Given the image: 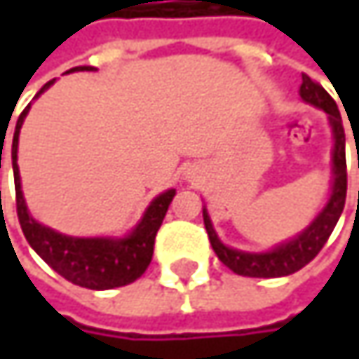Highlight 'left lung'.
Instances as JSON below:
<instances>
[{"label": "left lung", "instance_id": "left-lung-1", "mask_svg": "<svg viewBox=\"0 0 359 359\" xmlns=\"http://www.w3.org/2000/svg\"><path fill=\"white\" fill-rule=\"evenodd\" d=\"M302 97L324 109L330 118V126H332V135H334V149H332V172H334V182H332V195L326 203L323 212L318 214V218L293 241L276 248V250L268 251V253H243V251L231 250L226 245H222L212 229L210 216L203 210V224L212 243V250L216 251L218 259L229 266L235 274L241 276H253V278H276V276H287L293 274L297 270H302L306 264H310L324 243L328 241L332 229L339 222V216L345 208V195H347V162H345V130H343V122H341V114L334 104V100L323 89L320 83L312 81L308 74L302 76ZM359 166V160H358Z\"/></svg>", "mask_w": 359, "mask_h": 359}]
</instances>
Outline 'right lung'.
<instances>
[{
	"mask_svg": "<svg viewBox=\"0 0 359 359\" xmlns=\"http://www.w3.org/2000/svg\"><path fill=\"white\" fill-rule=\"evenodd\" d=\"M72 70H91V66H76ZM68 70V72H72ZM53 81L45 83L43 89L36 93L41 95ZM29 108L22 109L16 122L14 141H12V166H14V184H16V212L20 229L29 241V245L66 280L104 291L114 287H124L135 283L149 266L154 255V243L156 235L162 226V220L168 212V205L175 197V189L162 193L151 201L147 208L143 220L139 226L126 237V239H74L60 235L36 220L31 218L22 191H20V177H18V164H16V151H18V135L20 126L25 122V116L29 114ZM1 162V151H0Z\"/></svg>",
	"mask_w": 359,
	"mask_h": 359,
	"instance_id": "right-lung-1",
	"label": "right lung"
}]
</instances>
